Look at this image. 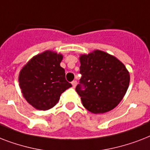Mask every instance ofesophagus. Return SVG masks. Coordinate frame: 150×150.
Masks as SVG:
<instances>
[{
	"mask_svg": "<svg viewBox=\"0 0 150 150\" xmlns=\"http://www.w3.org/2000/svg\"><path fill=\"white\" fill-rule=\"evenodd\" d=\"M71 84H72V86L75 88V87L76 86V84H77V81L74 80V81H72V82H71Z\"/></svg>",
	"mask_w": 150,
	"mask_h": 150,
	"instance_id": "34e87169",
	"label": "esophagus"
}]
</instances>
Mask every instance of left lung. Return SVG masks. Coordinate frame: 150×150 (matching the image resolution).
<instances>
[{
    "mask_svg": "<svg viewBox=\"0 0 150 150\" xmlns=\"http://www.w3.org/2000/svg\"><path fill=\"white\" fill-rule=\"evenodd\" d=\"M82 78L75 90L82 104L93 114L110 111L121 102L128 88L130 76L116 57L95 50L80 57Z\"/></svg>",
    "mask_w": 150,
    "mask_h": 150,
    "instance_id": "8db88e82",
    "label": "left lung"
}]
</instances>
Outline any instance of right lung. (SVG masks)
I'll return each instance as SVG.
<instances>
[{"mask_svg": "<svg viewBox=\"0 0 150 150\" xmlns=\"http://www.w3.org/2000/svg\"><path fill=\"white\" fill-rule=\"evenodd\" d=\"M63 57L51 51L43 52L29 61L20 71V88L25 100L41 110L50 109L61 93L71 87L65 71L60 65Z\"/></svg>", "mask_w": 150, "mask_h": 150, "instance_id": "right-lung-1", "label": "right lung"}]
</instances>
